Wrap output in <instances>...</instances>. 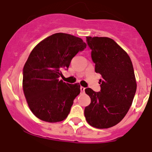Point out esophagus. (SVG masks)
Wrapping results in <instances>:
<instances>
[{"label": "esophagus", "instance_id": "esophagus-1", "mask_svg": "<svg viewBox=\"0 0 152 152\" xmlns=\"http://www.w3.org/2000/svg\"><path fill=\"white\" fill-rule=\"evenodd\" d=\"M80 90H81V92H82V93H84L85 90V88L84 87H80Z\"/></svg>", "mask_w": 152, "mask_h": 152}]
</instances>
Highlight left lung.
<instances>
[{"label": "left lung", "mask_w": 152, "mask_h": 152, "mask_svg": "<svg viewBox=\"0 0 152 152\" xmlns=\"http://www.w3.org/2000/svg\"><path fill=\"white\" fill-rule=\"evenodd\" d=\"M95 71L102 75L101 90L86 88L91 99L85 109L87 123L98 129L116 125L128 113L137 89L134 68L126 52L113 39L87 37Z\"/></svg>", "instance_id": "1"}]
</instances>
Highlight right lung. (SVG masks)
<instances>
[{"label":"right lung","instance_id":"right-lung-1","mask_svg":"<svg viewBox=\"0 0 152 152\" xmlns=\"http://www.w3.org/2000/svg\"><path fill=\"white\" fill-rule=\"evenodd\" d=\"M81 38L56 33L48 37L32 50L23 70V89L33 114L50 123L65 120L75 98L80 93L79 83L70 85L59 78L71 59L86 48Z\"/></svg>","mask_w":152,"mask_h":152}]
</instances>
